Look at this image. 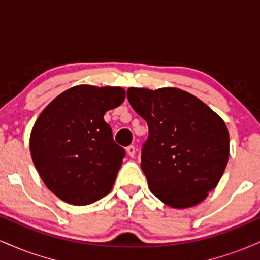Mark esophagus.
I'll use <instances>...</instances> for the list:
<instances>
[{"label": "esophagus", "mask_w": 260, "mask_h": 260, "mask_svg": "<svg viewBox=\"0 0 260 260\" xmlns=\"http://www.w3.org/2000/svg\"><path fill=\"white\" fill-rule=\"evenodd\" d=\"M127 154L129 155L131 157L136 156V147H134V145H129V147H127Z\"/></svg>", "instance_id": "obj_1"}]
</instances>
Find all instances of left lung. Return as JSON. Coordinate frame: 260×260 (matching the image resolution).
Listing matches in <instances>:
<instances>
[{
    "label": "left lung",
    "mask_w": 260,
    "mask_h": 260,
    "mask_svg": "<svg viewBox=\"0 0 260 260\" xmlns=\"http://www.w3.org/2000/svg\"><path fill=\"white\" fill-rule=\"evenodd\" d=\"M127 99L149 127L140 166L150 192L175 209L204 201L229 161L230 137L222 118L177 88L132 86Z\"/></svg>",
    "instance_id": "obj_1"
}]
</instances>
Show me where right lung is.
I'll return each mask as SVG.
<instances>
[{
	"mask_svg": "<svg viewBox=\"0 0 260 260\" xmlns=\"http://www.w3.org/2000/svg\"><path fill=\"white\" fill-rule=\"evenodd\" d=\"M126 98L121 86L76 85L39 115L30 154L45 186L61 201L88 205L111 192L124 157L104 120Z\"/></svg>",
	"mask_w": 260,
	"mask_h": 260,
	"instance_id": "obj_1",
	"label": "right lung"
}]
</instances>
